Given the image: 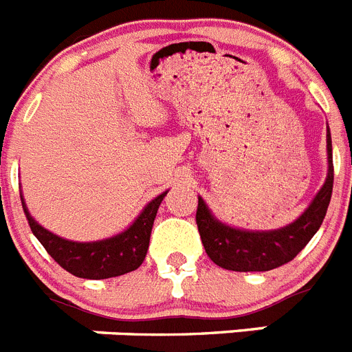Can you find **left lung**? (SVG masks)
I'll return each mask as SVG.
<instances>
[{
    "label": "left lung",
    "mask_w": 352,
    "mask_h": 352,
    "mask_svg": "<svg viewBox=\"0 0 352 352\" xmlns=\"http://www.w3.org/2000/svg\"><path fill=\"white\" fill-rule=\"evenodd\" d=\"M328 173L310 206L294 221L274 230H246L219 221L204 198L198 197L197 225L206 253L228 271H271L298 255L322 225L333 191L331 134H326Z\"/></svg>",
    "instance_id": "1"
}]
</instances>
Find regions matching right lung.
<instances>
[{
    "instance_id": "add662e5",
    "label": "right lung",
    "mask_w": 352,
    "mask_h": 352,
    "mask_svg": "<svg viewBox=\"0 0 352 352\" xmlns=\"http://www.w3.org/2000/svg\"><path fill=\"white\" fill-rule=\"evenodd\" d=\"M166 193L168 191H163L154 200L148 201L138 214V218L125 230L106 239L88 241V243L63 239L60 235L53 234L42 227L41 223L35 221L24 204L23 195H21V201H23L24 214L28 218L33 235L41 241L42 246L58 264L74 276L88 278V280H106V278L131 273L145 261L155 214Z\"/></svg>"
}]
</instances>
